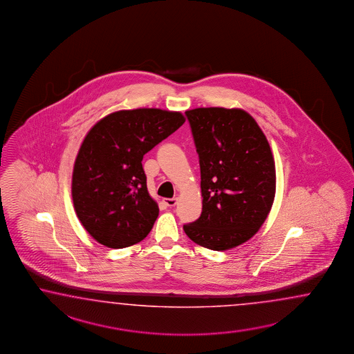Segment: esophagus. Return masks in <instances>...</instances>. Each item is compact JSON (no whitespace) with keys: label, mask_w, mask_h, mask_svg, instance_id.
Masks as SVG:
<instances>
[{"label":"esophagus","mask_w":354,"mask_h":354,"mask_svg":"<svg viewBox=\"0 0 354 354\" xmlns=\"http://www.w3.org/2000/svg\"><path fill=\"white\" fill-rule=\"evenodd\" d=\"M163 202H165L167 206L172 207V206H175V205L178 203V197H174V198H165V201Z\"/></svg>","instance_id":"obj_1"}]
</instances>
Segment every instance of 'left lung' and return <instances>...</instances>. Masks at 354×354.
<instances>
[{"label": "left lung", "mask_w": 354, "mask_h": 354, "mask_svg": "<svg viewBox=\"0 0 354 354\" xmlns=\"http://www.w3.org/2000/svg\"><path fill=\"white\" fill-rule=\"evenodd\" d=\"M185 115L201 169V216L183 228L206 249H233L263 225L276 194V166L257 121L239 108H196Z\"/></svg>", "instance_id": "left-lung-1"}]
</instances>
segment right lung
<instances>
[{"instance_id": "1", "label": "right lung", "mask_w": 354, "mask_h": 354, "mask_svg": "<svg viewBox=\"0 0 354 354\" xmlns=\"http://www.w3.org/2000/svg\"><path fill=\"white\" fill-rule=\"evenodd\" d=\"M184 122L180 112L138 108L105 115L90 129L75 161L72 200L96 242L124 249L148 236L160 210L147 189L143 156Z\"/></svg>"}]
</instances>
